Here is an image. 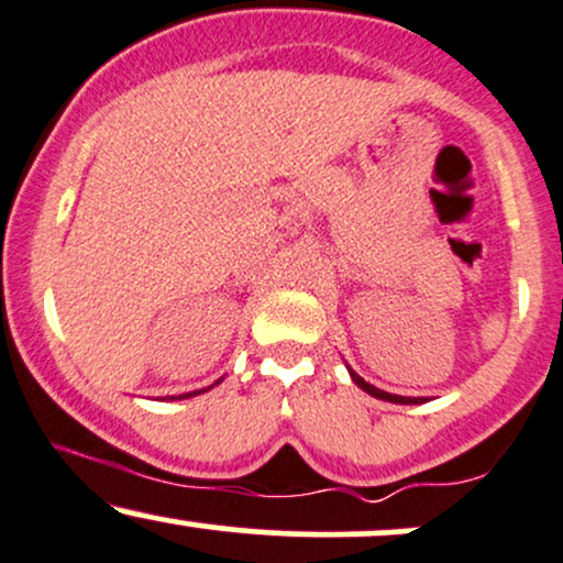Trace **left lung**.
Here are the masks:
<instances>
[{"instance_id":"1","label":"left lung","mask_w":563,"mask_h":563,"mask_svg":"<svg viewBox=\"0 0 563 563\" xmlns=\"http://www.w3.org/2000/svg\"><path fill=\"white\" fill-rule=\"evenodd\" d=\"M352 380L354 384L360 386V389L363 391H367L371 394V397H378V399H386V402H397V405H418V402H423V399H416V397H399V394H389V391H380V389H376V386H371L367 384V380H363L357 376V373H352Z\"/></svg>"}]
</instances>
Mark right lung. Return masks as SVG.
<instances>
[{
  "label": "right lung",
  "instance_id": "right-lung-1",
  "mask_svg": "<svg viewBox=\"0 0 563 563\" xmlns=\"http://www.w3.org/2000/svg\"><path fill=\"white\" fill-rule=\"evenodd\" d=\"M192 394H200V391H190V394H179V397H192ZM174 399V397H172Z\"/></svg>",
  "mask_w": 563,
  "mask_h": 563
}]
</instances>
